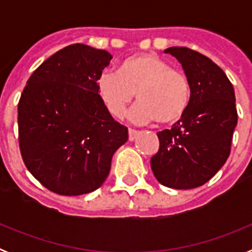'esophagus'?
Segmentation results:
<instances>
[{"instance_id":"obj_1","label":"esophagus","mask_w":252,"mask_h":252,"mask_svg":"<svg viewBox=\"0 0 252 252\" xmlns=\"http://www.w3.org/2000/svg\"><path fill=\"white\" fill-rule=\"evenodd\" d=\"M137 135H139V131L133 130V128H128V140L130 141H133V140L136 139Z\"/></svg>"}]
</instances>
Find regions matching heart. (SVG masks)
Segmentation results:
<instances>
[{
    "label": "heart",
    "mask_w": 252,
    "mask_h": 252,
    "mask_svg": "<svg viewBox=\"0 0 252 252\" xmlns=\"http://www.w3.org/2000/svg\"><path fill=\"white\" fill-rule=\"evenodd\" d=\"M98 94L107 111L121 119L135 93L140 102L133 107L132 119L139 122L155 120L173 125L188 110L192 87L188 77L153 53L135 54L120 64L117 73H103L97 82Z\"/></svg>",
    "instance_id": "heart-1"
}]
</instances>
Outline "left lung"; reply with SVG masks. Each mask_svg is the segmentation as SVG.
<instances>
[{"label": "left lung", "mask_w": 252, "mask_h": 252, "mask_svg": "<svg viewBox=\"0 0 252 252\" xmlns=\"http://www.w3.org/2000/svg\"><path fill=\"white\" fill-rule=\"evenodd\" d=\"M165 53L179 60L192 87L186 115L170 130L158 132L159 150L151 170L162 186L192 189L207 183L231 153L237 110L233 86L209 58L184 46Z\"/></svg>", "instance_id": "8db88e82"}]
</instances>
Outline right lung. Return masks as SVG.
<instances>
[{"mask_svg":"<svg viewBox=\"0 0 252 252\" xmlns=\"http://www.w3.org/2000/svg\"><path fill=\"white\" fill-rule=\"evenodd\" d=\"M112 55L84 44L57 51L34 70L17 106L26 168L50 192L81 195L108 177L128 130L107 111L97 82Z\"/></svg>","mask_w":252,"mask_h":252,"instance_id":"add662e5","label":"right lung"}]
</instances>
